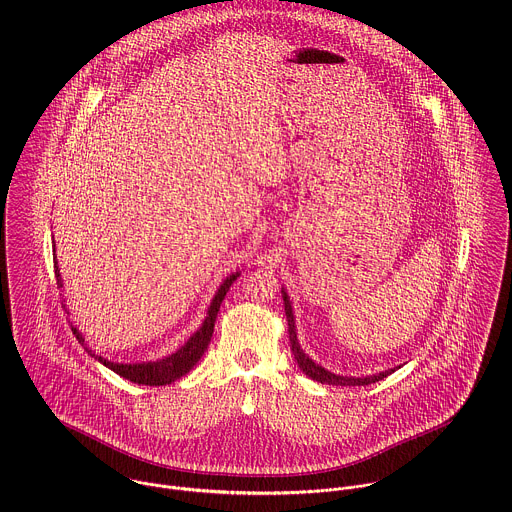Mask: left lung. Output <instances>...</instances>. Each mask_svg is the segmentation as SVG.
<instances>
[{
	"instance_id": "8db88e82",
	"label": "left lung",
	"mask_w": 512,
	"mask_h": 512,
	"mask_svg": "<svg viewBox=\"0 0 512 512\" xmlns=\"http://www.w3.org/2000/svg\"><path fill=\"white\" fill-rule=\"evenodd\" d=\"M282 297H284V307H286V317H288V331H290L293 357L297 361V366L303 370V374H307L311 380H317L321 384H333V386H365V384H372V382H378V380L386 378L396 368H400V366H394V368H388V370H382V372H376V374H368V376H341V374H335V372L317 365L299 347L297 331H295V319H293L292 301H290V295L284 288H282Z\"/></svg>"
}]
</instances>
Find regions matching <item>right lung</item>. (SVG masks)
I'll return each mask as SVG.
<instances>
[{"mask_svg": "<svg viewBox=\"0 0 512 512\" xmlns=\"http://www.w3.org/2000/svg\"><path fill=\"white\" fill-rule=\"evenodd\" d=\"M53 262H55V276H57V286L63 288V278H61V272H59V264H57V256H53ZM240 276V272H234L230 274L222 284L219 286V290L215 293L211 305H209V311H207V317L203 321V325L189 337V341L179 347L175 353H171L169 357H163L159 361H149V363H130V365H124V363H114V361H108L100 355H96L92 349L86 347V341L82 337V333L73 327V333L78 339V343L86 349V353L90 357H94L98 363H102L104 366H108L110 370H114L116 374H120L122 378L130 380V382H136V384H146V386H165V384H171L175 380H179L181 376H185L193 366L199 363V359L205 355L209 343H211V337H213V331H215V321H217V313H219L220 303L224 299L226 292L230 290V286L234 284V280Z\"/></svg>", "mask_w": 512, "mask_h": 512, "instance_id": "1", "label": "right lung"}]
</instances>
